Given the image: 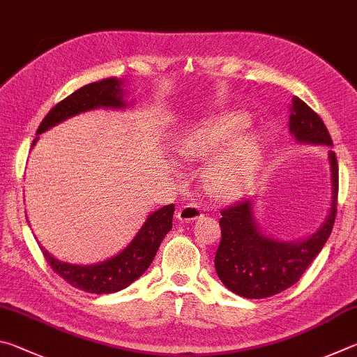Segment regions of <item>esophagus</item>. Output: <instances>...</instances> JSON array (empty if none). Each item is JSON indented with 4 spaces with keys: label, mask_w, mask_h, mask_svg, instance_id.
Returning a JSON list of instances; mask_svg holds the SVG:
<instances>
[{
    "label": "esophagus",
    "mask_w": 357,
    "mask_h": 357,
    "mask_svg": "<svg viewBox=\"0 0 357 357\" xmlns=\"http://www.w3.org/2000/svg\"><path fill=\"white\" fill-rule=\"evenodd\" d=\"M202 216V210L199 205L196 204H188V205H182L177 211V220L182 222H191L196 221Z\"/></svg>",
    "instance_id": "esophagus-1"
}]
</instances>
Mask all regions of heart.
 <instances>
[{
  "instance_id": "heart-1",
  "label": "heart",
  "mask_w": 357,
  "mask_h": 357,
  "mask_svg": "<svg viewBox=\"0 0 357 357\" xmlns=\"http://www.w3.org/2000/svg\"><path fill=\"white\" fill-rule=\"evenodd\" d=\"M249 123L251 119L246 112H227L195 125L175 144L180 158L191 162L207 161L220 152L204 172L205 188L211 196L236 199L254 182L264 160L265 142L254 131L238 136ZM229 140L233 142L222 149Z\"/></svg>"
}]
</instances>
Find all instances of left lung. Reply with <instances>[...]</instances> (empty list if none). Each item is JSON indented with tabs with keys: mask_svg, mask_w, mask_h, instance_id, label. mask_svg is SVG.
<instances>
[{
	"mask_svg": "<svg viewBox=\"0 0 357 357\" xmlns=\"http://www.w3.org/2000/svg\"><path fill=\"white\" fill-rule=\"evenodd\" d=\"M289 131L299 144L333 147L326 125L301 98L293 97ZM331 166V205L328 215L314 234L305 238L284 241L266 235L255 218V199H248L221 211V243L216 251L218 278L235 295L261 299L296 284L328 241L337 213L339 166L333 150Z\"/></svg>",
	"mask_w": 357,
	"mask_h": 357,
	"instance_id": "1",
	"label": "left lung"
}]
</instances>
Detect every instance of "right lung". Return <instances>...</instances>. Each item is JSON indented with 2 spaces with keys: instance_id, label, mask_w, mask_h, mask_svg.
Wrapping results in <instances>:
<instances>
[{
  "instance_id": "obj_1",
  "label": "right lung",
  "mask_w": 357,
  "mask_h": 357,
  "mask_svg": "<svg viewBox=\"0 0 357 357\" xmlns=\"http://www.w3.org/2000/svg\"><path fill=\"white\" fill-rule=\"evenodd\" d=\"M123 79L106 78L73 92L72 96L62 100L45 116L39 130H37V137L31 147L36 146L39 135L45 133V131L67 121V119L81 114V112L98 108H127L130 103L125 102V93L127 92L123 89ZM174 210V204H169L150 213L127 248L122 249L119 254L112 255L111 259L98 261V264H68V261L53 257L45 248L40 246L42 254L50 266L53 268V271L59 274L72 287H77V289L87 293H96V295L116 293L133 284L136 279H139L147 271L162 238L172 229Z\"/></svg>"
}]
</instances>
